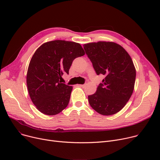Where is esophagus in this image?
<instances>
[{"mask_svg": "<svg viewBox=\"0 0 160 160\" xmlns=\"http://www.w3.org/2000/svg\"><path fill=\"white\" fill-rule=\"evenodd\" d=\"M79 87H82V88H83V87H85V84H84V85H79Z\"/></svg>", "mask_w": 160, "mask_h": 160, "instance_id": "34e87169", "label": "esophagus"}]
</instances>
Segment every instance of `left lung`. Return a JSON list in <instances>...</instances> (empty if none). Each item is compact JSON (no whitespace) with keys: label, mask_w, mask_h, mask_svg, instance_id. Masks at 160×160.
<instances>
[{"label":"left lung","mask_w":160,"mask_h":160,"mask_svg":"<svg viewBox=\"0 0 160 160\" xmlns=\"http://www.w3.org/2000/svg\"><path fill=\"white\" fill-rule=\"evenodd\" d=\"M83 47L96 73L105 77L96 92L88 97L89 104L104 116L118 113L129 101L134 90L136 70L131 56L113 42H91Z\"/></svg>","instance_id":"8db88e82"}]
</instances>
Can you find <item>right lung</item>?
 Returning <instances> with one entry per match:
<instances>
[{"mask_svg":"<svg viewBox=\"0 0 160 160\" xmlns=\"http://www.w3.org/2000/svg\"><path fill=\"white\" fill-rule=\"evenodd\" d=\"M85 54L80 44L62 40L45 42L37 48L27 73L28 92L37 110L54 116L67 107L73 87L62 83V76L69 74L74 59Z\"/></svg>","mask_w":160,"mask_h":160,"instance_id":"obj_1","label":"right lung"}]
</instances>
